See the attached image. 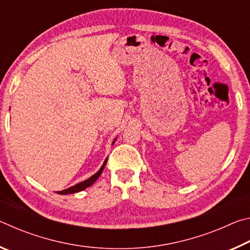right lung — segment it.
<instances>
[{
  "instance_id": "add662e5",
  "label": "right lung",
  "mask_w": 250,
  "mask_h": 250,
  "mask_svg": "<svg viewBox=\"0 0 250 250\" xmlns=\"http://www.w3.org/2000/svg\"><path fill=\"white\" fill-rule=\"evenodd\" d=\"M115 141H116V139H115ZM115 141L112 142V145H113V143H115ZM107 161H108V158L104 160V164H103V167H100V170H99L98 172H97L96 174L90 176L89 179L86 180V181H83V182H80V183L76 184V185H74V186H70V188L64 189V191H59L58 194H62V195H66V194L77 193V192H80V191H83V189H86L87 188H89V186L94 184L95 182L97 181V179H98V177L101 175V173H103V171H104V168L105 163H107Z\"/></svg>"
}]
</instances>
